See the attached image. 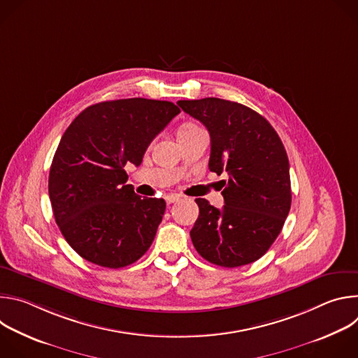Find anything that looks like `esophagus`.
Returning <instances> with one entry per match:
<instances>
[{"instance_id":"esophagus-1","label":"esophagus","mask_w":358,"mask_h":358,"mask_svg":"<svg viewBox=\"0 0 358 358\" xmlns=\"http://www.w3.org/2000/svg\"><path fill=\"white\" fill-rule=\"evenodd\" d=\"M180 199H181V196L177 195V194H170V195L166 196V202L169 203V206H170V203H174V202L180 201Z\"/></svg>"}]
</instances>
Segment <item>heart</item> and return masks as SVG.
<instances>
[{
  "instance_id": "b5f03b06",
  "label": "heart",
  "mask_w": 358,
  "mask_h": 358,
  "mask_svg": "<svg viewBox=\"0 0 358 358\" xmlns=\"http://www.w3.org/2000/svg\"><path fill=\"white\" fill-rule=\"evenodd\" d=\"M199 129H201V127H199V126H196V124H194V123H185V124H182V126L180 127V130H178V136L188 134V133L196 131V130H199Z\"/></svg>"
}]
</instances>
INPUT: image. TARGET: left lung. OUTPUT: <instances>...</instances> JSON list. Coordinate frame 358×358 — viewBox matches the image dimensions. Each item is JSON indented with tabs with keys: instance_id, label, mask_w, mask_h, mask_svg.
I'll return each mask as SVG.
<instances>
[{
	"instance_id": "left-lung-1",
	"label": "left lung",
	"mask_w": 358,
	"mask_h": 358,
	"mask_svg": "<svg viewBox=\"0 0 358 358\" xmlns=\"http://www.w3.org/2000/svg\"><path fill=\"white\" fill-rule=\"evenodd\" d=\"M177 105L211 136L208 167L222 180V210L196 198L191 241L203 259L236 268L258 261L280 234L292 203L289 160L271 123L255 110L218 97Z\"/></svg>"
}]
</instances>
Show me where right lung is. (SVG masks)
Masks as SVG:
<instances>
[{
  "mask_svg": "<svg viewBox=\"0 0 358 358\" xmlns=\"http://www.w3.org/2000/svg\"><path fill=\"white\" fill-rule=\"evenodd\" d=\"M180 113L166 100L143 97L86 108L64 133L49 171V198L66 242L94 265L119 269L155 241L163 198H141L124 166H140L162 130Z\"/></svg>",
  "mask_w": 358,
  "mask_h": 358,
  "instance_id": "right-lung-1",
  "label": "right lung"
}]
</instances>
